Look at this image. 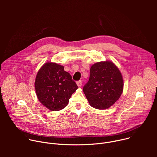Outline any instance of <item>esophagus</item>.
<instances>
[{"mask_svg": "<svg viewBox=\"0 0 157 157\" xmlns=\"http://www.w3.org/2000/svg\"><path fill=\"white\" fill-rule=\"evenodd\" d=\"M76 84H77L78 86L80 87L82 86V81H78L76 82Z\"/></svg>", "mask_w": 157, "mask_h": 157, "instance_id": "obj_1", "label": "esophagus"}]
</instances>
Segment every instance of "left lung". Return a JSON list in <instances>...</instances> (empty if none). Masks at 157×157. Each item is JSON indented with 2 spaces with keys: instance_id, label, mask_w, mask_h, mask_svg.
I'll use <instances>...</instances> for the list:
<instances>
[{
  "instance_id": "8db88e82",
  "label": "left lung",
  "mask_w": 157,
  "mask_h": 157,
  "mask_svg": "<svg viewBox=\"0 0 157 157\" xmlns=\"http://www.w3.org/2000/svg\"><path fill=\"white\" fill-rule=\"evenodd\" d=\"M124 88L122 74L110 61L98 62L91 66L88 82L83 92L93 107L106 109L121 97Z\"/></svg>"
}]
</instances>
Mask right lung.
Masks as SVG:
<instances>
[{
  "label": "right lung",
  "mask_w": 157,
  "mask_h": 157,
  "mask_svg": "<svg viewBox=\"0 0 157 157\" xmlns=\"http://www.w3.org/2000/svg\"><path fill=\"white\" fill-rule=\"evenodd\" d=\"M35 88L39 101L49 110L57 111L68 105L78 87L63 66L47 62L37 73Z\"/></svg>",
  "instance_id": "1"
}]
</instances>
